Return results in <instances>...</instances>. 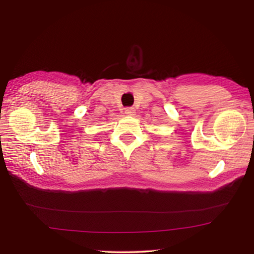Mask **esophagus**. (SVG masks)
I'll return each mask as SVG.
<instances>
[{"label":"esophagus","instance_id":"1","mask_svg":"<svg viewBox=\"0 0 254 254\" xmlns=\"http://www.w3.org/2000/svg\"><path fill=\"white\" fill-rule=\"evenodd\" d=\"M124 113H126L127 116H134L135 115V109H134V108H126V109H124Z\"/></svg>","mask_w":254,"mask_h":254}]
</instances>
